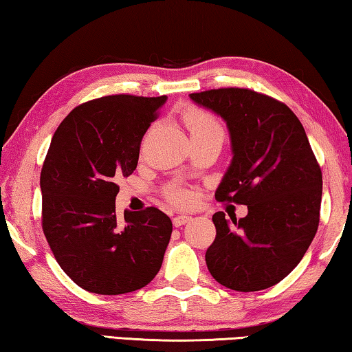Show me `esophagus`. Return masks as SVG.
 I'll list each match as a JSON object with an SVG mask.
<instances>
[{"mask_svg":"<svg viewBox=\"0 0 352 352\" xmlns=\"http://www.w3.org/2000/svg\"><path fill=\"white\" fill-rule=\"evenodd\" d=\"M192 220V217L190 216H175L174 219H172V223H174V226H182L184 223H188Z\"/></svg>","mask_w":352,"mask_h":352,"instance_id":"1","label":"esophagus"}]
</instances>
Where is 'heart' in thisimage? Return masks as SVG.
<instances>
[{"label":"heart","instance_id":"heart-1","mask_svg":"<svg viewBox=\"0 0 352 352\" xmlns=\"http://www.w3.org/2000/svg\"><path fill=\"white\" fill-rule=\"evenodd\" d=\"M183 122L192 140L205 138V136H214V138L223 140V129L217 121V118L212 116L211 113L197 109V107H189L188 110H184ZM166 197H168L170 204L177 206H188L192 204L194 195L188 189L172 186L168 189Z\"/></svg>","mask_w":352,"mask_h":352}]
</instances>
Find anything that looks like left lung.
<instances>
[{"instance_id": "1", "label": "left lung", "mask_w": 352, "mask_h": 352, "mask_svg": "<svg viewBox=\"0 0 352 352\" xmlns=\"http://www.w3.org/2000/svg\"><path fill=\"white\" fill-rule=\"evenodd\" d=\"M189 98L223 119L233 160L216 200L247 205L239 220L212 216L216 239L208 270L237 292L262 290L300 264L320 222L323 177L305 127L287 105L248 88H219Z\"/></svg>"}]
</instances>
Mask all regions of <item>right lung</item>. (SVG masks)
I'll return each mask as SVG.
<instances>
[{
    "label": "right lung",
    "mask_w": 352,
    "mask_h": 352,
    "mask_svg": "<svg viewBox=\"0 0 352 352\" xmlns=\"http://www.w3.org/2000/svg\"><path fill=\"white\" fill-rule=\"evenodd\" d=\"M166 96L113 94L77 105L57 127L40 174L41 226L62 270L88 292L121 295L162 269L172 222L158 208L116 217L118 180Z\"/></svg>",
    "instance_id": "obj_1"
}]
</instances>
